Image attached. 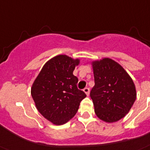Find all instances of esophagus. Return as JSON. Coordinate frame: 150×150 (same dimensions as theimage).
<instances>
[{
    "label": "esophagus",
    "mask_w": 150,
    "mask_h": 150,
    "mask_svg": "<svg viewBox=\"0 0 150 150\" xmlns=\"http://www.w3.org/2000/svg\"><path fill=\"white\" fill-rule=\"evenodd\" d=\"M84 92L85 93V94H87V95H88V96L89 95V92H90V89H89V88H84Z\"/></svg>",
    "instance_id": "1"
}]
</instances>
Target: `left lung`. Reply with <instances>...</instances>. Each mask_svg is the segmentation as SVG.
<instances>
[{
    "label": "left lung",
    "instance_id": "8db88e82",
    "mask_svg": "<svg viewBox=\"0 0 150 150\" xmlns=\"http://www.w3.org/2000/svg\"><path fill=\"white\" fill-rule=\"evenodd\" d=\"M94 86L90 92L94 112L100 120L113 123L123 118L137 98L133 80L121 65L105 58L92 62Z\"/></svg>",
    "mask_w": 150,
    "mask_h": 150
}]
</instances>
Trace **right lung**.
<instances>
[{
    "mask_svg": "<svg viewBox=\"0 0 150 150\" xmlns=\"http://www.w3.org/2000/svg\"><path fill=\"white\" fill-rule=\"evenodd\" d=\"M79 59L59 55L46 62L33 84L31 94L40 114L56 125L72 118L86 97L73 75Z\"/></svg>",
    "mask_w": 150,
    "mask_h": 150,
    "instance_id": "obj_1",
    "label": "right lung"
}]
</instances>
